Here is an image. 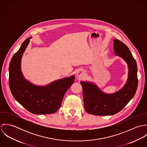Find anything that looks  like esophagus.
Returning <instances> with one entry per match:
<instances>
[{
    "instance_id": "1",
    "label": "esophagus",
    "mask_w": 147,
    "mask_h": 147,
    "mask_svg": "<svg viewBox=\"0 0 147 147\" xmlns=\"http://www.w3.org/2000/svg\"><path fill=\"white\" fill-rule=\"evenodd\" d=\"M76 76L79 78H83L85 76V72L84 70L79 69L76 74Z\"/></svg>"
}]
</instances>
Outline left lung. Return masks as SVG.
<instances>
[{
    "instance_id": "left-lung-1",
    "label": "left lung",
    "mask_w": 147,
    "mask_h": 147,
    "mask_svg": "<svg viewBox=\"0 0 147 147\" xmlns=\"http://www.w3.org/2000/svg\"><path fill=\"white\" fill-rule=\"evenodd\" d=\"M114 54L127 64L128 79L118 91L111 94L102 92L96 84L81 82L85 111L95 115H111L122 110L134 97L138 88V67L136 61L125 43L114 40Z\"/></svg>"
}]
</instances>
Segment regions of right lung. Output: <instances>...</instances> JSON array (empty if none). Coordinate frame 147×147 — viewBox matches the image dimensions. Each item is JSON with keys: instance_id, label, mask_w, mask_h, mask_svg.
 Masks as SVG:
<instances>
[{"instance_id": "obj_1", "label": "right lung", "mask_w": 147, "mask_h": 147, "mask_svg": "<svg viewBox=\"0 0 147 147\" xmlns=\"http://www.w3.org/2000/svg\"><path fill=\"white\" fill-rule=\"evenodd\" d=\"M31 37L26 39L13 55L9 66V85L15 99L34 114H49L60 108L63 97L74 83L75 76L61 79L45 86H38L26 80L21 69L23 54Z\"/></svg>"}]
</instances>
